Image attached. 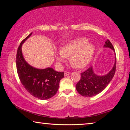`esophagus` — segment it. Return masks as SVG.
Returning <instances> with one entry per match:
<instances>
[{
    "label": "esophagus",
    "mask_w": 130,
    "mask_h": 130,
    "mask_svg": "<svg viewBox=\"0 0 130 130\" xmlns=\"http://www.w3.org/2000/svg\"><path fill=\"white\" fill-rule=\"evenodd\" d=\"M70 73H69V72H65V73H64V76H68V75H69Z\"/></svg>",
    "instance_id": "34e87169"
}]
</instances>
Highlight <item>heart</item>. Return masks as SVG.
Here are the masks:
<instances>
[{"label":"heart","mask_w":130,"mask_h":130,"mask_svg":"<svg viewBox=\"0 0 130 130\" xmlns=\"http://www.w3.org/2000/svg\"><path fill=\"white\" fill-rule=\"evenodd\" d=\"M96 47L88 39L81 37L72 39L63 45L55 56L58 64L64 62L69 57L70 64L76 69H83L91 62L95 53Z\"/></svg>","instance_id":"b5f03b06"}]
</instances>
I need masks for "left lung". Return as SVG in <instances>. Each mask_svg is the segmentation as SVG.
<instances>
[{
  "instance_id": "1",
  "label": "left lung",
  "mask_w": 130,
  "mask_h": 130,
  "mask_svg": "<svg viewBox=\"0 0 130 130\" xmlns=\"http://www.w3.org/2000/svg\"><path fill=\"white\" fill-rule=\"evenodd\" d=\"M104 48L112 50L115 54V62L111 70L106 74L99 76L94 72L93 67L81 73V78L77 83L76 88L81 95L85 97H92L102 92L107 87L115 75L116 70V55L113 45L108 39L105 41Z\"/></svg>"
}]
</instances>
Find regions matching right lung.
<instances>
[{
    "label": "right lung",
    "mask_w": 130,
    "mask_h": 130,
    "mask_svg": "<svg viewBox=\"0 0 130 130\" xmlns=\"http://www.w3.org/2000/svg\"><path fill=\"white\" fill-rule=\"evenodd\" d=\"M31 34V32L22 41L18 49L16 59L18 74L28 93L39 99L47 100L57 93L64 73L57 72L52 68L38 69L26 62L22 52V46Z\"/></svg>",
    "instance_id": "right-lung-1"
}]
</instances>
